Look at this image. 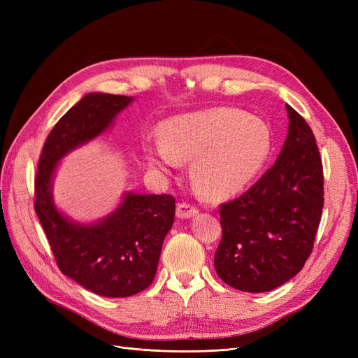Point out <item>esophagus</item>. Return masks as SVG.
Masks as SVG:
<instances>
[{
	"label": "esophagus",
	"instance_id": "34e87169",
	"mask_svg": "<svg viewBox=\"0 0 358 358\" xmlns=\"http://www.w3.org/2000/svg\"><path fill=\"white\" fill-rule=\"evenodd\" d=\"M197 213H199V209L196 208V206H192L189 203H179L176 208V215L180 220L192 218V216H196Z\"/></svg>",
	"mask_w": 358,
	"mask_h": 358
}]
</instances>
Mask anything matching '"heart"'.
Listing matches in <instances>:
<instances>
[{
  "label": "heart",
  "instance_id": "heart-1",
  "mask_svg": "<svg viewBox=\"0 0 358 358\" xmlns=\"http://www.w3.org/2000/svg\"><path fill=\"white\" fill-rule=\"evenodd\" d=\"M162 143L148 146L152 166L167 171L192 162L191 180L201 197L221 200L241 192L263 169L270 154L268 125L236 109H210L171 117Z\"/></svg>",
  "mask_w": 358,
  "mask_h": 358
}]
</instances>
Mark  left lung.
Wrapping results in <instances>:
<instances>
[{"mask_svg": "<svg viewBox=\"0 0 358 358\" xmlns=\"http://www.w3.org/2000/svg\"><path fill=\"white\" fill-rule=\"evenodd\" d=\"M282 150L241 197L221 204L222 239L215 270L227 285L272 291L309 258L324 208L320 150L310 127L291 106Z\"/></svg>", "mask_w": 358, "mask_h": 358, "instance_id": "left-lung-1", "label": "left lung"}]
</instances>
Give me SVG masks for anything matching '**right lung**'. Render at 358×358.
<instances>
[{"mask_svg":"<svg viewBox=\"0 0 358 358\" xmlns=\"http://www.w3.org/2000/svg\"><path fill=\"white\" fill-rule=\"evenodd\" d=\"M131 101L125 95H85L52 128L36 175L34 209L59 270L103 297H129L152 284L176 200L128 192L104 220L79 224L55 208L52 179L61 158L106 131Z\"/></svg>","mask_w":358,"mask_h":358,"instance_id":"right-lung-1","label":"right lung"}]
</instances>
